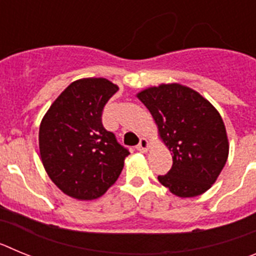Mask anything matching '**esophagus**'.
Instances as JSON below:
<instances>
[{
	"label": "esophagus",
	"instance_id": "34e87169",
	"mask_svg": "<svg viewBox=\"0 0 256 256\" xmlns=\"http://www.w3.org/2000/svg\"><path fill=\"white\" fill-rule=\"evenodd\" d=\"M136 148L138 151H141V152H146V151H148V148H150V142L146 138H141L140 140V144H137V148Z\"/></svg>",
	"mask_w": 256,
	"mask_h": 256
}]
</instances>
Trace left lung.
I'll list each match as a JSON object with an SVG mask.
<instances>
[{
  "label": "left lung",
  "instance_id": "left-lung-1",
  "mask_svg": "<svg viewBox=\"0 0 256 256\" xmlns=\"http://www.w3.org/2000/svg\"><path fill=\"white\" fill-rule=\"evenodd\" d=\"M148 108L173 165L158 180L178 198H195L216 183L230 152L220 114L195 90L168 83L137 94Z\"/></svg>",
  "mask_w": 256,
  "mask_h": 256
}]
</instances>
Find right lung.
<instances>
[{
  "label": "right lung",
  "mask_w": 256,
  "mask_h": 256,
  "mask_svg": "<svg viewBox=\"0 0 256 256\" xmlns=\"http://www.w3.org/2000/svg\"><path fill=\"white\" fill-rule=\"evenodd\" d=\"M119 90L105 78L70 83L40 122V154L48 177L76 200L98 198L116 182L130 151L104 128L102 110Z\"/></svg>",
  "instance_id": "1"
}]
</instances>
